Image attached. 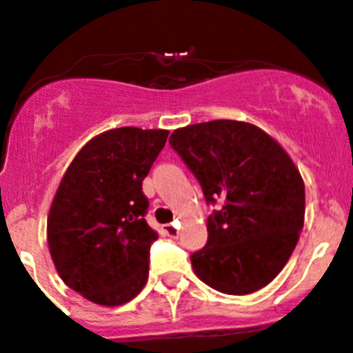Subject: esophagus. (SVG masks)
Returning <instances> with one entry per match:
<instances>
[{
    "mask_svg": "<svg viewBox=\"0 0 353 353\" xmlns=\"http://www.w3.org/2000/svg\"><path fill=\"white\" fill-rule=\"evenodd\" d=\"M162 232H164V235H168V236H171V239H174V236L179 235V224H176V223L164 224V228H162Z\"/></svg>",
    "mask_w": 353,
    "mask_h": 353,
    "instance_id": "obj_1",
    "label": "esophagus"
}]
</instances>
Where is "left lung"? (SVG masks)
Here are the masks:
<instances>
[{
  "instance_id": "left-lung-1",
  "label": "left lung",
  "mask_w": 353,
  "mask_h": 353,
  "mask_svg": "<svg viewBox=\"0 0 353 353\" xmlns=\"http://www.w3.org/2000/svg\"><path fill=\"white\" fill-rule=\"evenodd\" d=\"M171 148L223 208L207 219V245L191 254L196 276L228 295L269 285L304 226V182L283 146L256 125L214 120L176 129Z\"/></svg>"
}]
</instances>
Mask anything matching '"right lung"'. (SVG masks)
Masks as SVG:
<instances>
[{
	"instance_id": "right-lung-1",
	"label": "right lung",
	"mask_w": 353,
	"mask_h": 353,
	"mask_svg": "<svg viewBox=\"0 0 353 353\" xmlns=\"http://www.w3.org/2000/svg\"><path fill=\"white\" fill-rule=\"evenodd\" d=\"M170 130L120 127L90 139L65 171L48 217V244L65 285L101 305H121L148 279L143 180Z\"/></svg>"
}]
</instances>
